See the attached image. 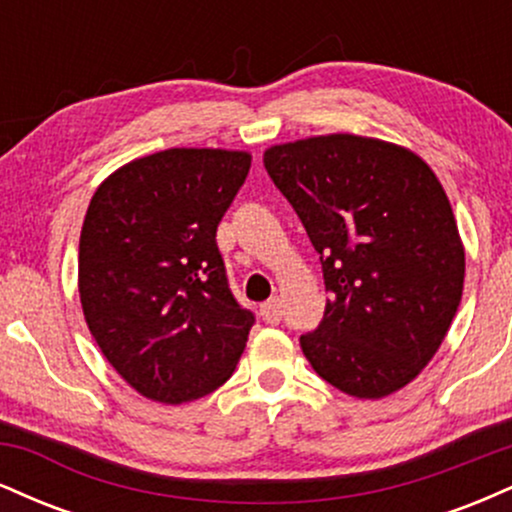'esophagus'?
<instances>
[{"instance_id":"esophagus-1","label":"esophagus","mask_w":512,"mask_h":512,"mask_svg":"<svg viewBox=\"0 0 512 512\" xmlns=\"http://www.w3.org/2000/svg\"><path fill=\"white\" fill-rule=\"evenodd\" d=\"M260 315L267 325H279L281 320V301L279 298H269L267 303L260 305Z\"/></svg>"}]
</instances>
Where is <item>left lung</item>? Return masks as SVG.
Segmentation results:
<instances>
[{
    "mask_svg": "<svg viewBox=\"0 0 512 512\" xmlns=\"http://www.w3.org/2000/svg\"><path fill=\"white\" fill-rule=\"evenodd\" d=\"M264 168L320 255L330 298L301 349L358 399L392 395L443 344L464 248L436 173L397 144L327 134L264 151Z\"/></svg>",
    "mask_w": 512,
    "mask_h": 512,
    "instance_id": "obj_1",
    "label": "left lung"
}]
</instances>
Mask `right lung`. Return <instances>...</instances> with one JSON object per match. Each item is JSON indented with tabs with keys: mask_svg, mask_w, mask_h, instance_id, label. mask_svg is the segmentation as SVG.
Here are the masks:
<instances>
[{
	"mask_svg": "<svg viewBox=\"0 0 512 512\" xmlns=\"http://www.w3.org/2000/svg\"><path fill=\"white\" fill-rule=\"evenodd\" d=\"M248 170L245 151L166 149L115 170L88 204L79 240L86 325L110 366L154 402L221 387L255 325L216 245Z\"/></svg>",
	"mask_w": 512,
	"mask_h": 512,
	"instance_id": "add662e5",
	"label": "right lung"
}]
</instances>
